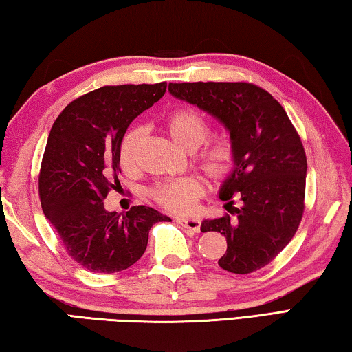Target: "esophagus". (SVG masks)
Segmentation results:
<instances>
[{
	"label": "esophagus",
	"mask_w": 352,
	"mask_h": 352,
	"mask_svg": "<svg viewBox=\"0 0 352 352\" xmlns=\"http://www.w3.org/2000/svg\"><path fill=\"white\" fill-rule=\"evenodd\" d=\"M177 222L180 223L182 226H184V228H188L190 231H194V233H199L200 231V226H201V222L199 219H188V217H178Z\"/></svg>",
	"instance_id": "esophagus-1"
}]
</instances>
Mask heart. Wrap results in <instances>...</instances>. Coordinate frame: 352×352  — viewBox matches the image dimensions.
I'll return each instance as SVG.
<instances>
[{"mask_svg":"<svg viewBox=\"0 0 352 352\" xmlns=\"http://www.w3.org/2000/svg\"><path fill=\"white\" fill-rule=\"evenodd\" d=\"M164 127L170 138L188 152L197 151L211 133L206 119L199 111L188 109L169 113ZM142 136H144L142 129L133 127L124 133L119 144V164L127 174H132L138 168V148ZM194 164L212 182L226 180L233 174L237 164L234 142L226 136H216L194 155ZM201 194H204V184L197 177H182L158 183L151 190V197L163 210L174 214L192 212Z\"/></svg>","mask_w":352,"mask_h":352,"instance_id":"heart-1","label":"heart"}]
</instances>
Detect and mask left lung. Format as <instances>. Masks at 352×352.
<instances>
[{"instance_id": "left-lung-1", "label": "left lung", "mask_w": 352, "mask_h": 352, "mask_svg": "<svg viewBox=\"0 0 352 352\" xmlns=\"http://www.w3.org/2000/svg\"><path fill=\"white\" fill-rule=\"evenodd\" d=\"M172 96L197 105L230 130L237 152L220 189L230 214L205 220L201 231L226 237L223 270L248 275L265 267L295 236L305 212L306 152L283 105L250 82L169 83ZM234 197L243 201L233 207Z\"/></svg>"}]
</instances>
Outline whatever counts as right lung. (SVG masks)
<instances>
[{"label": "right lung", "mask_w": 352, "mask_h": 352, "mask_svg": "<svg viewBox=\"0 0 352 352\" xmlns=\"http://www.w3.org/2000/svg\"><path fill=\"white\" fill-rule=\"evenodd\" d=\"M168 83L107 85L74 99L52 124L38 175L46 219L67 253L93 273L122 272L146 252L148 230L168 222L153 208L132 206L124 216L104 200L118 180L119 144L127 127L163 98Z\"/></svg>", "instance_id": "obj_1"}]
</instances>
